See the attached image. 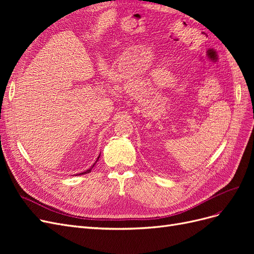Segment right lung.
I'll return each mask as SVG.
<instances>
[{"label":"right lung","mask_w":254,"mask_h":254,"mask_svg":"<svg viewBox=\"0 0 254 254\" xmlns=\"http://www.w3.org/2000/svg\"><path fill=\"white\" fill-rule=\"evenodd\" d=\"M99 157H101V155H99V156H98V158H97V160H96V161H95V163H96V162H97V161H98V159H99ZM95 163H94V164H93V165H92V166H91V167H90V168H89V170H87V171H86V172H82V173H80V174H77V175H84V174H88V173H90V172H91V170H92V168H93V167H94V165H95ZM77 175H76V176H77Z\"/></svg>","instance_id":"add662e5"}]
</instances>
